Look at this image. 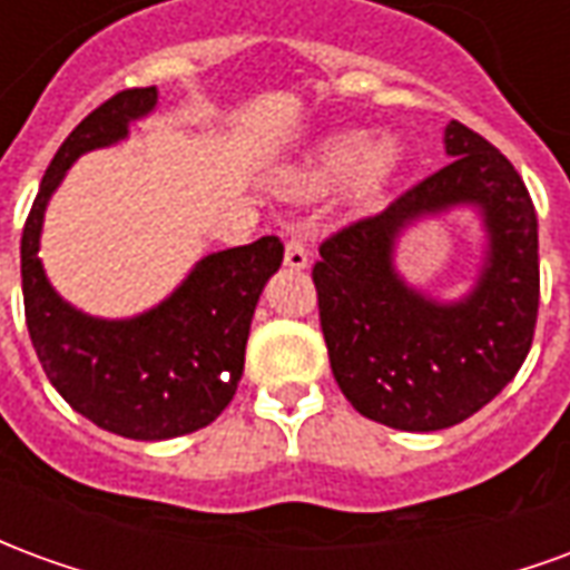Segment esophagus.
<instances>
[{
    "label": "esophagus",
    "instance_id": "obj_1",
    "mask_svg": "<svg viewBox=\"0 0 570 570\" xmlns=\"http://www.w3.org/2000/svg\"><path fill=\"white\" fill-rule=\"evenodd\" d=\"M284 262L286 268H296V272H305L311 265V249L302 237H289L284 249Z\"/></svg>",
    "mask_w": 570,
    "mask_h": 570
}]
</instances>
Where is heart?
<instances>
[{"label":"heart","mask_w":570,"mask_h":570,"mask_svg":"<svg viewBox=\"0 0 570 570\" xmlns=\"http://www.w3.org/2000/svg\"><path fill=\"white\" fill-rule=\"evenodd\" d=\"M351 170H354L351 179L360 191H375L394 170V146L382 142L375 149H366L363 134H333L317 142L296 167H286L277 186L289 195H311L333 186L335 179H342Z\"/></svg>","instance_id":"heart-1"}]
</instances>
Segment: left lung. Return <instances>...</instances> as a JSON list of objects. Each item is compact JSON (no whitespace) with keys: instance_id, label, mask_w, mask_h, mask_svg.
<instances>
[{"instance_id":"left-lung-1","label":"left lung","mask_w":570,"mask_h":570,"mask_svg":"<svg viewBox=\"0 0 570 570\" xmlns=\"http://www.w3.org/2000/svg\"><path fill=\"white\" fill-rule=\"evenodd\" d=\"M452 161L375 216L321 244L314 286L330 366L360 415L428 433L461 424L513 382L540 302L538 213L522 176L461 121L445 128ZM476 206L487 259L474 289L436 303L393 268L395 237L421 215Z\"/></svg>"}]
</instances>
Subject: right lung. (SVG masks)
<instances>
[{
	"label": "right lung",
	"instance_id": "add662e5",
	"mask_svg": "<svg viewBox=\"0 0 570 570\" xmlns=\"http://www.w3.org/2000/svg\"><path fill=\"white\" fill-rule=\"evenodd\" d=\"M155 104V88H130L97 106L48 164L20 237L27 330L48 382L97 428L146 442L207 428L232 403L262 286L284 262L274 235L210 253L161 305L128 321L91 317L57 296L39 259L48 200L69 164L125 140Z\"/></svg>",
	"mask_w": 570,
	"mask_h": 570
}]
</instances>
